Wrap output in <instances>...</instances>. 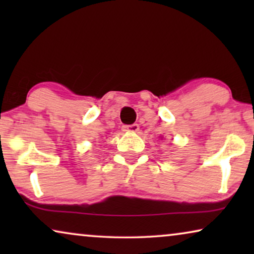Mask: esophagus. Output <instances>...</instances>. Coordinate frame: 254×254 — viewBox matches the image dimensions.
Instances as JSON below:
<instances>
[{"instance_id": "34e87169", "label": "esophagus", "mask_w": 254, "mask_h": 254, "mask_svg": "<svg viewBox=\"0 0 254 254\" xmlns=\"http://www.w3.org/2000/svg\"><path fill=\"white\" fill-rule=\"evenodd\" d=\"M140 129V126L137 124L129 125V126H124L125 131H130V133H136V131Z\"/></svg>"}]
</instances>
